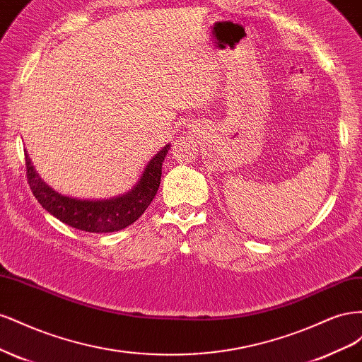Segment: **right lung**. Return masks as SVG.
<instances>
[{
  "label": "right lung",
  "mask_w": 362,
  "mask_h": 362,
  "mask_svg": "<svg viewBox=\"0 0 362 362\" xmlns=\"http://www.w3.org/2000/svg\"><path fill=\"white\" fill-rule=\"evenodd\" d=\"M169 145L152 158L134 189L107 201H80L62 196L49 189L31 166L25 156L27 181L37 202L59 221L86 233H115L134 223L156 198L161 180V164Z\"/></svg>",
  "instance_id": "add662e5"
}]
</instances>
